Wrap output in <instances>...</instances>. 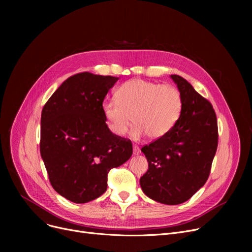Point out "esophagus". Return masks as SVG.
Here are the masks:
<instances>
[{"label":"esophagus","instance_id":"1","mask_svg":"<svg viewBox=\"0 0 252 252\" xmlns=\"http://www.w3.org/2000/svg\"><path fill=\"white\" fill-rule=\"evenodd\" d=\"M133 152H134V155L141 154V150H140V148L138 146H134L133 147Z\"/></svg>","mask_w":252,"mask_h":252}]
</instances>
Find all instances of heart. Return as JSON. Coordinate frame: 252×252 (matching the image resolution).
I'll list each match as a JSON object with an SVG mask.
<instances>
[{
    "mask_svg": "<svg viewBox=\"0 0 252 252\" xmlns=\"http://www.w3.org/2000/svg\"><path fill=\"white\" fill-rule=\"evenodd\" d=\"M115 99L102 104L107 126L113 135L123 136L131 119L135 125L130 137L134 140H140L145 135L150 139L163 137L174 127L182 110L178 89L138 78L119 87Z\"/></svg>",
    "mask_w": 252,
    "mask_h": 252,
    "instance_id": "obj_1",
    "label": "heart"
}]
</instances>
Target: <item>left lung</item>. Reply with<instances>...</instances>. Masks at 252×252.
<instances>
[{
  "mask_svg": "<svg viewBox=\"0 0 252 252\" xmlns=\"http://www.w3.org/2000/svg\"><path fill=\"white\" fill-rule=\"evenodd\" d=\"M182 97L181 115L166 135L141 151L148 170L140 179L145 195L167 205L181 204L206 183L218 148V122L211 104L190 83L171 74Z\"/></svg>",
  "mask_w": 252,
  "mask_h": 252,
  "instance_id": "8db88e82",
  "label": "left lung"
}]
</instances>
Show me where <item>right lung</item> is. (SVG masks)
I'll list each match as a JSON object with an SVG mask.
<instances>
[{
    "label": "right lung",
    "mask_w": 252,
    "mask_h": 252,
    "mask_svg": "<svg viewBox=\"0 0 252 252\" xmlns=\"http://www.w3.org/2000/svg\"><path fill=\"white\" fill-rule=\"evenodd\" d=\"M118 81L82 72L70 76L45 104L39 150L54 190L74 203H87L107 190V175L127 161L133 145L113 135L102 104Z\"/></svg>",
    "instance_id": "1"
}]
</instances>
